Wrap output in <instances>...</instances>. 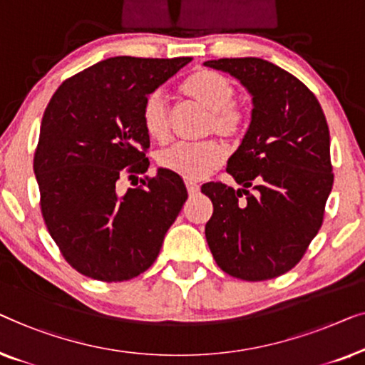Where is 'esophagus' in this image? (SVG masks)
<instances>
[{
	"label": "esophagus",
	"mask_w": 365,
	"mask_h": 365,
	"mask_svg": "<svg viewBox=\"0 0 365 365\" xmlns=\"http://www.w3.org/2000/svg\"><path fill=\"white\" fill-rule=\"evenodd\" d=\"M185 185H187V190H188V195H190V197H193V195H197V193L200 192V185H197V183H193V182H187Z\"/></svg>",
	"instance_id": "esophagus-1"
}]
</instances>
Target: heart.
<instances>
[{"mask_svg":"<svg viewBox=\"0 0 365 365\" xmlns=\"http://www.w3.org/2000/svg\"><path fill=\"white\" fill-rule=\"evenodd\" d=\"M183 97L193 104L208 110L205 132L217 133L223 138L238 137L245 129L246 112L236 104V87L227 76L218 71L200 69L180 86ZM143 130L152 140L163 142L170 133V112L167 99L160 91L145 97L140 110ZM225 150L218 142L207 140L200 143H175L158 155V163L165 170L175 173L185 180H203L222 165Z\"/></svg>","mask_w":365,"mask_h":365,"instance_id":"heart-1","label":"heart"}]
</instances>
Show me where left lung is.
Listing matches in <instances>:
<instances>
[{
	"mask_svg": "<svg viewBox=\"0 0 365 365\" xmlns=\"http://www.w3.org/2000/svg\"><path fill=\"white\" fill-rule=\"evenodd\" d=\"M203 64L233 76L253 97L250 127L227 165L243 188L202 187L213 203L205 227L210 251L233 278H276L299 263L322 225L334 182L324 112L299 79L264 59Z\"/></svg>",
	"mask_w": 365,
	"mask_h": 365,
	"instance_id": "left-lung-1",
	"label": "left lung"
}]
</instances>
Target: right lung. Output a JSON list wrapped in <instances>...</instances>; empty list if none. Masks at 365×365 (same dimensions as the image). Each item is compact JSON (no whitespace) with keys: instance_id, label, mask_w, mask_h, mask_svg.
I'll use <instances>...</instances> for the list:
<instances>
[{"instance_id":"obj_1","label":"right lung","mask_w":365,"mask_h":365,"mask_svg":"<svg viewBox=\"0 0 365 365\" xmlns=\"http://www.w3.org/2000/svg\"><path fill=\"white\" fill-rule=\"evenodd\" d=\"M190 61L117 56L66 79L51 97L34 175L46 227L81 274L127 281L160 253L188 198L183 180L158 168L143 187L122 192L119 182L148 168L143 101Z\"/></svg>"}]
</instances>
